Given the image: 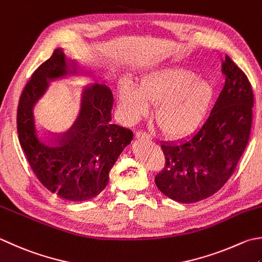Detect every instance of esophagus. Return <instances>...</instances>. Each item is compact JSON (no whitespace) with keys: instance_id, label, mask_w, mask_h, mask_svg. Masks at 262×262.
I'll use <instances>...</instances> for the list:
<instances>
[{"instance_id":"obj_1","label":"esophagus","mask_w":262,"mask_h":262,"mask_svg":"<svg viewBox=\"0 0 262 262\" xmlns=\"http://www.w3.org/2000/svg\"><path fill=\"white\" fill-rule=\"evenodd\" d=\"M135 135H136L137 137L147 138V140H150V138H151V135L148 134V133H146V132H143V130H137V132H135Z\"/></svg>"}]
</instances>
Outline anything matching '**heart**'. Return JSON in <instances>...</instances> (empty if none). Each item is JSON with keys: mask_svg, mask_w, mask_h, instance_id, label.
<instances>
[{"mask_svg": "<svg viewBox=\"0 0 262 262\" xmlns=\"http://www.w3.org/2000/svg\"><path fill=\"white\" fill-rule=\"evenodd\" d=\"M212 95L206 77L176 66L148 71L140 84L129 78L119 84V99L128 120L141 119L150 111L151 102H156L157 121L173 137H186L201 126Z\"/></svg>", "mask_w": 262, "mask_h": 262, "instance_id": "1", "label": "heart"}]
</instances>
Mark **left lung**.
Masks as SVG:
<instances>
[{
  "label": "left lung",
  "mask_w": 262,
  "mask_h": 262,
  "mask_svg": "<svg viewBox=\"0 0 262 262\" xmlns=\"http://www.w3.org/2000/svg\"><path fill=\"white\" fill-rule=\"evenodd\" d=\"M222 93L207 121L193 136L178 143H162L165 166L155 177L160 191L181 203L213 195L236 168L252 127V86L229 56Z\"/></svg>",
  "instance_id": "left-lung-1"
}]
</instances>
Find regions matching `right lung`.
I'll list each match as a JSON object with an SVG mask.
<instances>
[{"label": "right lung", "mask_w": 262, "mask_h": 262, "mask_svg": "<svg viewBox=\"0 0 262 262\" xmlns=\"http://www.w3.org/2000/svg\"><path fill=\"white\" fill-rule=\"evenodd\" d=\"M64 55L54 50L36 69L20 95L17 111L19 143L40 184L61 199L86 201L100 194L109 171L133 138V132L112 124V92L96 85L80 94L79 111L68 130L54 134L35 120L33 105L48 80L67 74Z\"/></svg>", "instance_id": "right-lung-1"}]
</instances>
